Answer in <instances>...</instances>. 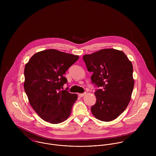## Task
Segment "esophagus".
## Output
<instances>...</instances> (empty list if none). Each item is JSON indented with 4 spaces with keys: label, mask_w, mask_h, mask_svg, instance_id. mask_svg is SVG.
I'll return each mask as SVG.
<instances>
[{
    "label": "esophagus",
    "mask_w": 156,
    "mask_h": 156,
    "mask_svg": "<svg viewBox=\"0 0 156 156\" xmlns=\"http://www.w3.org/2000/svg\"><path fill=\"white\" fill-rule=\"evenodd\" d=\"M85 94H86V92L82 93V94H79V96L80 97H83Z\"/></svg>",
    "instance_id": "1"
}]
</instances>
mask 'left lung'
Instances as JSON below:
<instances>
[{"label": "left lung", "instance_id": "obj_1", "mask_svg": "<svg viewBox=\"0 0 156 156\" xmlns=\"http://www.w3.org/2000/svg\"><path fill=\"white\" fill-rule=\"evenodd\" d=\"M83 59L92 84L100 89L95 92L96 103L92 113L102 121H111L127 107L134 87L133 66L125 53L113 48L102 49Z\"/></svg>", "mask_w": 156, "mask_h": 156}]
</instances>
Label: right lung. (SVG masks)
I'll return each mask as SVG.
<instances>
[{"instance_id": "add662e5", "label": "right lung", "mask_w": 156, "mask_h": 156, "mask_svg": "<svg viewBox=\"0 0 156 156\" xmlns=\"http://www.w3.org/2000/svg\"><path fill=\"white\" fill-rule=\"evenodd\" d=\"M79 56L55 49L34 55L24 67V89L30 105L45 121L58 124L71 114L77 95L62 89L67 69Z\"/></svg>"}]
</instances>
